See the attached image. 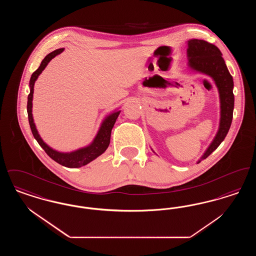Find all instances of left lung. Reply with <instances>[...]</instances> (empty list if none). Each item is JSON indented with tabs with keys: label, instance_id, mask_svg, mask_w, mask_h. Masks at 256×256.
<instances>
[{
	"label": "left lung",
	"instance_id": "8db88e82",
	"mask_svg": "<svg viewBox=\"0 0 256 256\" xmlns=\"http://www.w3.org/2000/svg\"><path fill=\"white\" fill-rule=\"evenodd\" d=\"M187 45L189 67L198 73L204 74L212 78L219 91L220 104L218 132L204 156L198 160L196 163H200L202 160L208 158L220 146L232 126L234 108L233 78L218 47L200 39H190L188 40Z\"/></svg>",
	"mask_w": 256,
	"mask_h": 256
}]
</instances>
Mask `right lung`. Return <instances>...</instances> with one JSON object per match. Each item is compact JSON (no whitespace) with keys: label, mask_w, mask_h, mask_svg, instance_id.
Wrapping results in <instances>:
<instances>
[{"label":"right lung","mask_w":256,"mask_h":256,"mask_svg":"<svg viewBox=\"0 0 256 256\" xmlns=\"http://www.w3.org/2000/svg\"><path fill=\"white\" fill-rule=\"evenodd\" d=\"M63 50L64 49L62 48V49L56 50L50 52L49 54H47L45 56V58L42 60L39 68L32 74L30 80V94L28 97L26 110H28V122H30L32 132L34 134V138L36 139L38 144L46 152V154L49 156L50 158L62 166H65L68 168H80L82 166H84L86 164L90 163L94 159L97 158L98 156H100L106 150V148L110 146V135H111L112 128L114 126V124L116 122L121 111L115 110L114 112H112L108 116L106 117V119L102 121L100 126V130L98 132L96 137L94 138V140L92 141V143L89 146L78 148V150H74L71 152H58V150L52 148L42 140V138L38 134L36 124L34 122V118H32L34 87V84L36 82L37 78L46 68V66L48 65L50 61L52 60L54 56H56L58 54H61Z\"/></svg>","instance_id":"1"}]
</instances>
